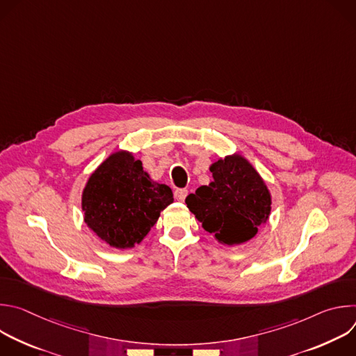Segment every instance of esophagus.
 Masks as SVG:
<instances>
[{"mask_svg": "<svg viewBox=\"0 0 356 356\" xmlns=\"http://www.w3.org/2000/svg\"><path fill=\"white\" fill-rule=\"evenodd\" d=\"M187 190L186 188H176V191H175V197H176V200H179V201H184V198H186V195H187Z\"/></svg>", "mask_w": 356, "mask_h": 356, "instance_id": "1", "label": "esophagus"}]
</instances>
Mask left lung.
Returning a JSON list of instances; mask_svg holds the SVG:
<instances>
[{"label":"left lung","instance_id":"8db88e82","mask_svg":"<svg viewBox=\"0 0 356 356\" xmlns=\"http://www.w3.org/2000/svg\"><path fill=\"white\" fill-rule=\"evenodd\" d=\"M213 181L186 197L187 209L224 245H239L258 234L270 214L272 197L261 175L234 154L210 166Z\"/></svg>","mask_w":356,"mask_h":356}]
</instances>
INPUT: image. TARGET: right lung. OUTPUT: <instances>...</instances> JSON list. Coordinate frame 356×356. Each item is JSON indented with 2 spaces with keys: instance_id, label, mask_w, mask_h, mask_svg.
I'll return each mask as SVG.
<instances>
[{
  "instance_id": "add662e5",
  "label": "right lung",
  "mask_w": 356,
  "mask_h": 356,
  "mask_svg": "<svg viewBox=\"0 0 356 356\" xmlns=\"http://www.w3.org/2000/svg\"><path fill=\"white\" fill-rule=\"evenodd\" d=\"M172 188L154 181L131 152L110 155L88 177L81 195L84 222L113 248L140 243L169 204Z\"/></svg>"
}]
</instances>
